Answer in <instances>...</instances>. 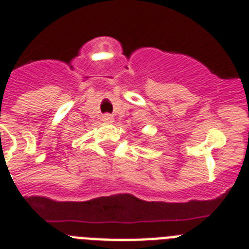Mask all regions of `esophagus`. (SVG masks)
Instances as JSON below:
<instances>
[{
	"instance_id": "34e87169",
	"label": "esophagus",
	"mask_w": 249,
	"mask_h": 249,
	"mask_svg": "<svg viewBox=\"0 0 249 249\" xmlns=\"http://www.w3.org/2000/svg\"><path fill=\"white\" fill-rule=\"evenodd\" d=\"M102 121H104L105 123H112L113 122V116L106 113V115L102 116Z\"/></svg>"
}]
</instances>
